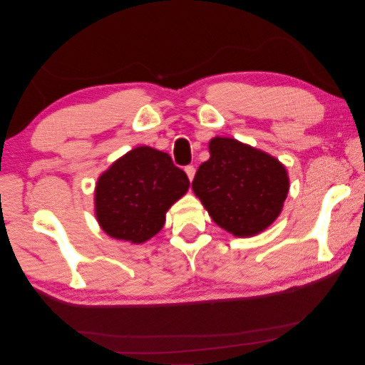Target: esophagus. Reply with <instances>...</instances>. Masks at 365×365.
Wrapping results in <instances>:
<instances>
[{
  "label": "esophagus",
  "mask_w": 365,
  "mask_h": 365,
  "mask_svg": "<svg viewBox=\"0 0 365 365\" xmlns=\"http://www.w3.org/2000/svg\"><path fill=\"white\" fill-rule=\"evenodd\" d=\"M184 171H186L189 181H192L194 176H195V168H194V166L189 165V166H186V168H184Z\"/></svg>",
  "instance_id": "esophagus-1"
}]
</instances>
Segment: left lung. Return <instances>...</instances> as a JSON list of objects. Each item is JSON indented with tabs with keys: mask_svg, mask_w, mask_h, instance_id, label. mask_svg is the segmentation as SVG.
Segmentation results:
<instances>
[{
	"mask_svg": "<svg viewBox=\"0 0 365 365\" xmlns=\"http://www.w3.org/2000/svg\"><path fill=\"white\" fill-rule=\"evenodd\" d=\"M210 158L192 181L212 220L235 237H252L269 227L282 212L289 194L285 166L255 147L216 136Z\"/></svg>",
	"mask_w": 365,
	"mask_h": 365,
	"instance_id": "left-lung-1",
	"label": "left lung"
}]
</instances>
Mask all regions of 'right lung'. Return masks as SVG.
<instances>
[{
  "label": "right lung",
  "mask_w": 365,
  "mask_h": 365,
  "mask_svg": "<svg viewBox=\"0 0 365 365\" xmlns=\"http://www.w3.org/2000/svg\"><path fill=\"white\" fill-rule=\"evenodd\" d=\"M189 179L166 152L140 145L98 179L96 218L107 235L143 244L165 225V215L187 192Z\"/></svg>",
  "instance_id": "obj_1"
}]
</instances>
